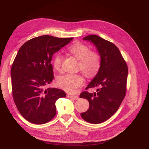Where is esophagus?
Segmentation results:
<instances>
[{"label": "esophagus", "instance_id": "obj_1", "mask_svg": "<svg viewBox=\"0 0 149 149\" xmlns=\"http://www.w3.org/2000/svg\"><path fill=\"white\" fill-rule=\"evenodd\" d=\"M68 97H70V98H71V99H73V100H78V96H74V95H68Z\"/></svg>", "mask_w": 149, "mask_h": 149}]
</instances>
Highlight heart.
Masks as SVG:
<instances>
[{"instance_id": "heart-1", "label": "heart", "mask_w": 149, "mask_h": 149, "mask_svg": "<svg viewBox=\"0 0 149 149\" xmlns=\"http://www.w3.org/2000/svg\"><path fill=\"white\" fill-rule=\"evenodd\" d=\"M70 53L79 60L78 68L87 77H93L97 74L101 66V56L97 52L90 50L86 45L76 42L69 47ZM63 56L60 53H56L52 60L54 68L61 70ZM83 78L80 74H66L61 76L57 79L58 86L68 93H74L83 84Z\"/></svg>"}]
</instances>
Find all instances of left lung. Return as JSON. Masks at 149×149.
Returning <instances> with one entry per match:
<instances>
[{
  "mask_svg": "<svg viewBox=\"0 0 149 149\" xmlns=\"http://www.w3.org/2000/svg\"><path fill=\"white\" fill-rule=\"evenodd\" d=\"M93 42L101 56V66L96 76L80 94L89 102V109L81 113L88 123L100 124L106 121L118 111L127 91L128 67L119 48L114 43L97 35L83 38ZM97 87L96 93H90L89 88Z\"/></svg>",
  "mask_w": 149,
  "mask_h": 149,
  "instance_id": "8db88e82",
  "label": "left lung"
}]
</instances>
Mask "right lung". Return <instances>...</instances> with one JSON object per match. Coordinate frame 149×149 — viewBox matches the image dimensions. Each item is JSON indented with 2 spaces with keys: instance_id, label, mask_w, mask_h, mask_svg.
I'll list each match as a JSON object with an SVG mask.
<instances>
[{
  "instance_id": "right-lung-1",
  "label": "right lung",
  "mask_w": 149,
  "mask_h": 149,
  "mask_svg": "<svg viewBox=\"0 0 149 149\" xmlns=\"http://www.w3.org/2000/svg\"><path fill=\"white\" fill-rule=\"evenodd\" d=\"M73 38L40 36L26 42L18 52L11 68L12 96L20 114L30 123H48L56 115V100L66 97L60 89L44 88L54 78V53Z\"/></svg>"
}]
</instances>
